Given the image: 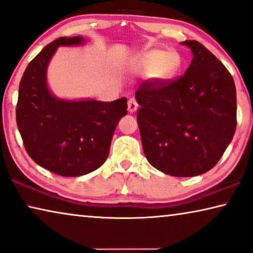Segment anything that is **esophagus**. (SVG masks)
I'll use <instances>...</instances> for the list:
<instances>
[{
  "label": "esophagus",
  "instance_id": "1",
  "mask_svg": "<svg viewBox=\"0 0 253 253\" xmlns=\"http://www.w3.org/2000/svg\"><path fill=\"white\" fill-rule=\"evenodd\" d=\"M138 109V102L135 101L134 98H130L129 100H127V111L129 113H133Z\"/></svg>",
  "mask_w": 253,
  "mask_h": 253
}]
</instances>
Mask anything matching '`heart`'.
<instances>
[{"label":"heart","mask_w":253,"mask_h":253,"mask_svg":"<svg viewBox=\"0 0 253 253\" xmlns=\"http://www.w3.org/2000/svg\"><path fill=\"white\" fill-rule=\"evenodd\" d=\"M181 66V58L175 51L149 50L132 63V68L139 72H153L160 80H170L177 74Z\"/></svg>","instance_id":"obj_1"}]
</instances>
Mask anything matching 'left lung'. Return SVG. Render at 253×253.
Returning a JSON list of instances; mask_svg holds the SVG:
<instances>
[{
    "label": "left lung",
    "mask_w": 253,
    "mask_h": 253,
    "mask_svg": "<svg viewBox=\"0 0 253 253\" xmlns=\"http://www.w3.org/2000/svg\"><path fill=\"white\" fill-rule=\"evenodd\" d=\"M190 47L193 60L180 78L145 81L135 91L146 159L174 177H194L221 159L236 130L235 83L213 53L200 42Z\"/></svg>",
    "instance_id": "8db88e82"
}]
</instances>
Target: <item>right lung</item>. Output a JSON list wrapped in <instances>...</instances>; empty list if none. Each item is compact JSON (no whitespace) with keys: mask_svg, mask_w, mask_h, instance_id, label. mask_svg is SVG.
Instances as JSON below:
<instances>
[{"mask_svg":"<svg viewBox=\"0 0 253 253\" xmlns=\"http://www.w3.org/2000/svg\"><path fill=\"white\" fill-rule=\"evenodd\" d=\"M82 36L59 38L25 69L16 108L25 148L39 166L63 177H78L100 168L109 154L119 121L126 115V98L114 101L64 100L50 92L49 61L60 45H80Z\"/></svg>","mask_w":253,"mask_h":253,"instance_id":"right-lung-1","label":"right lung"}]
</instances>
